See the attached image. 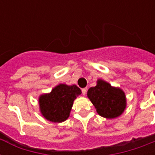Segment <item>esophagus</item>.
<instances>
[{
    "mask_svg": "<svg viewBox=\"0 0 155 155\" xmlns=\"http://www.w3.org/2000/svg\"><path fill=\"white\" fill-rule=\"evenodd\" d=\"M87 87H84V88H83L82 89V93L84 96H85L86 95V93H87Z\"/></svg>",
    "mask_w": 155,
    "mask_h": 155,
    "instance_id": "obj_1",
    "label": "esophagus"
}]
</instances>
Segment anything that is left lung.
<instances>
[{"mask_svg": "<svg viewBox=\"0 0 155 155\" xmlns=\"http://www.w3.org/2000/svg\"><path fill=\"white\" fill-rule=\"evenodd\" d=\"M87 96L100 116L107 119L120 117L126 108V96L118 87L99 79L95 87H90Z\"/></svg>", "mask_w": 155, "mask_h": 155, "instance_id": "8db88e82", "label": "left lung"}]
</instances>
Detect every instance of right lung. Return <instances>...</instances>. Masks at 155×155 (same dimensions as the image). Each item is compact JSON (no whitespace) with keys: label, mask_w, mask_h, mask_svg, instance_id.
Segmentation results:
<instances>
[{"label":"right lung","mask_w":155,"mask_h":155,"mask_svg":"<svg viewBox=\"0 0 155 155\" xmlns=\"http://www.w3.org/2000/svg\"><path fill=\"white\" fill-rule=\"evenodd\" d=\"M82 92L75 84H59L49 93L38 97L39 111L45 119L54 123H61L70 116L73 102Z\"/></svg>","instance_id":"right-lung-1"}]
</instances>
